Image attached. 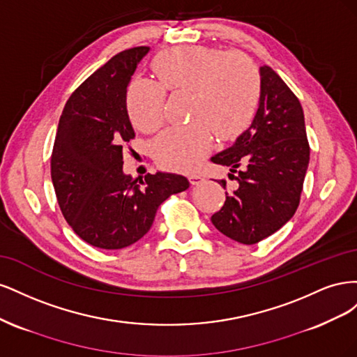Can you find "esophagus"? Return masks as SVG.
I'll return each instance as SVG.
<instances>
[{"label":"esophagus","mask_w":357,"mask_h":357,"mask_svg":"<svg viewBox=\"0 0 357 357\" xmlns=\"http://www.w3.org/2000/svg\"><path fill=\"white\" fill-rule=\"evenodd\" d=\"M189 181L190 185H199V183L204 181V177L201 174H189Z\"/></svg>","instance_id":"1"}]
</instances>
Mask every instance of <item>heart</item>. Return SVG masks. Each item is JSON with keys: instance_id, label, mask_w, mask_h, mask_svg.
<instances>
[{"instance_id": "heart-1", "label": "heart", "mask_w": 357, "mask_h": 357, "mask_svg": "<svg viewBox=\"0 0 357 357\" xmlns=\"http://www.w3.org/2000/svg\"><path fill=\"white\" fill-rule=\"evenodd\" d=\"M159 83L135 77L128 84L126 109L132 123L153 132L164 121L165 89L190 91L188 125L168 126L153 144L162 167L189 171L198 167L222 138L240 132L250 119L259 96V74L241 52H222L207 46H177L153 61Z\"/></svg>"}]
</instances>
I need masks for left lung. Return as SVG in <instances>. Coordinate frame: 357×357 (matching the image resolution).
<instances>
[{"label":"left lung","mask_w":357,"mask_h":357,"mask_svg":"<svg viewBox=\"0 0 357 357\" xmlns=\"http://www.w3.org/2000/svg\"><path fill=\"white\" fill-rule=\"evenodd\" d=\"M261 96L252 125L211 162L229 167L236 188L211 215L223 235L256 244L286 225L299 205L310 162L304 112L296 95L268 66L261 67ZM243 169L236 172V167ZM226 189V181L220 180Z\"/></svg>","instance_id":"8db88e82"}]
</instances>
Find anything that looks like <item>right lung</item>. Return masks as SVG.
I'll return each mask as SVG.
<instances>
[{
	"label": "right lung",
	"instance_id": "obj_1",
	"mask_svg": "<svg viewBox=\"0 0 357 357\" xmlns=\"http://www.w3.org/2000/svg\"><path fill=\"white\" fill-rule=\"evenodd\" d=\"M150 47L117 53L73 92L63 107L50 159L58 204L73 231L88 244L117 250L152 228L159 205L189 188L171 172L144 180L123 172V146L135 137L126 89Z\"/></svg>",
	"mask_w": 357,
	"mask_h": 357
}]
</instances>
